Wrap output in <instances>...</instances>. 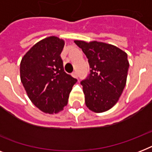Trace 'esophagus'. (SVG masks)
Segmentation results:
<instances>
[{
	"label": "esophagus",
	"mask_w": 152,
	"mask_h": 152,
	"mask_svg": "<svg viewBox=\"0 0 152 152\" xmlns=\"http://www.w3.org/2000/svg\"><path fill=\"white\" fill-rule=\"evenodd\" d=\"M72 76H73L74 78H77L78 77V73H77V72L74 71L72 73Z\"/></svg>",
	"instance_id": "esophagus-1"
}]
</instances>
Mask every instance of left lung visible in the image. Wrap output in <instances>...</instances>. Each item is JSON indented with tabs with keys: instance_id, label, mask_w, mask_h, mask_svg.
<instances>
[{
	"instance_id": "obj_1",
	"label": "left lung",
	"mask_w": 152,
	"mask_h": 152,
	"mask_svg": "<svg viewBox=\"0 0 152 152\" xmlns=\"http://www.w3.org/2000/svg\"><path fill=\"white\" fill-rule=\"evenodd\" d=\"M74 42L88 57L90 74L81 81L86 106L102 113L112 108L125 87L129 63L127 53L117 46L99 42Z\"/></svg>"
}]
</instances>
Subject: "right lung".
<instances>
[{
	"mask_svg": "<svg viewBox=\"0 0 152 152\" xmlns=\"http://www.w3.org/2000/svg\"><path fill=\"white\" fill-rule=\"evenodd\" d=\"M64 45L62 39L48 37L32 46L20 63V79L27 95L45 113L62 110L77 82L64 70L60 56Z\"/></svg>",
	"mask_w": 152,
	"mask_h": 152,
	"instance_id": "obj_1",
	"label": "right lung"
}]
</instances>
